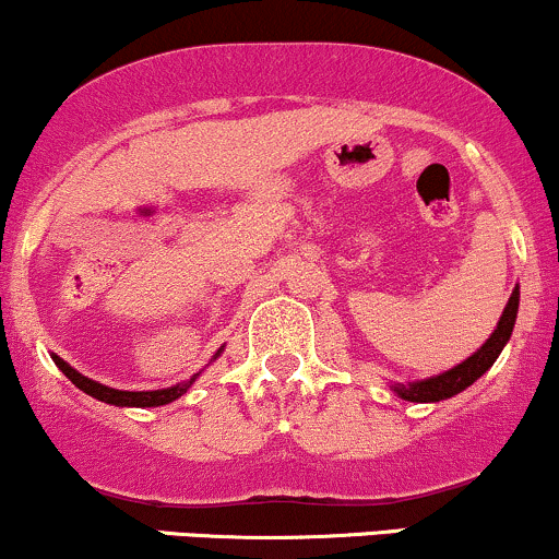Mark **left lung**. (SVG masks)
<instances>
[{
    "instance_id": "left-lung-1",
    "label": "left lung",
    "mask_w": 559,
    "mask_h": 559,
    "mask_svg": "<svg viewBox=\"0 0 559 559\" xmlns=\"http://www.w3.org/2000/svg\"><path fill=\"white\" fill-rule=\"evenodd\" d=\"M518 304H521V287L515 285L513 295L508 298L500 321H497V330L489 334V340L484 343L474 356H468L463 364L452 366V369L435 373L429 379H418V382H405V384H390V390L395 392L400 400H408V403H439V400L455 397L457 392L468 390L476 379H481L495 360L500 358L502 347L510 343V334H513L515 319H518Z\"/></svg>"
}]
</instances>
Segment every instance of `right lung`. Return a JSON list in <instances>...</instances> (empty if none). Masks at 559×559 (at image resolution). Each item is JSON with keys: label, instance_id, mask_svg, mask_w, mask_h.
I'll use <instances>...</instances> for the list:
<instances>
[{"label": "right lung", "instance_id": "add662e5", "mask_svg": "<svg viewBox=\"0 0 559 559\" xmlns=\"http://www.w3.org/2000/svg\"><path fill=\"white\" fill-rule=\"evenodd\" d=\"M222 350H225V345H222L219 350L214 353V358H212V360L219 358V356H222ZM51 360H55L57 369L62 371L64 377H68L70 382L78 386V390H83L85 395H91V397L102 400V403H107V405H117V408H159V405L175 403V400L186 395V392L190 390V386H193L195 379L201 377V371H199V373H193V377H190V379H186V382H177V384H173V386H164V390L128 392V390H115V386H107V384H98V382H94V379L83 377L81 371L72 369V366L68 364V360L59 358L57 353H51Z\"/></svg>", "mask_w": 559, "mask_h": 559}]
</instances>
